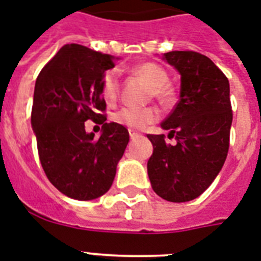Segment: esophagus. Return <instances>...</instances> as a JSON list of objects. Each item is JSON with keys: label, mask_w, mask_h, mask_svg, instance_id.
<instances>
[{"label": "esophagus", "mask_w": 261, "mask_h": 261, "mask_svg": "<svg viewBox=\"0 0 261 261\" xmlns=\"http://www.w3.org/2000/svg\"><path fill=\"white\" fill-rule=\"evenodd\" d=\"M138 135H139V133H137V131H134V130H130V137H131V138H133V139L137 138Z\"/></svg>", "instance_id": "1"}]
</instances>
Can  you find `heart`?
Segmentation results:
<instances>
[{
	"instance_id": "heart-1",
	"label": "heart",
	"mask_w": 261,
	"mask_h": 261,
	"mask_svg": "<svg viewBox=\"0 0 261 261\" xmlns=\"http://www.w3.org/2000/svg\"><path fill=\"white\" fill-rule=\"evenodd\" d=\"M134 73L143 79L151 87L150 94L161 102L172 100V90L169 88V75L163 67L153 62L139 63L134 67ZM100 94L107 104H114L119 96V73L115 69L107 70L101 79ZM160 118V112L154 107L135 108L124 107L114 115V120L122 126L135 130H142Z\"/></svg>"
}]
</instances>
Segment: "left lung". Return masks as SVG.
<instances>
[{
    "mask_svg": "<svg viewBox=\"0 0 261 261\" xmlns=\"http://www.w3.org/2000/svg\"><path fill=\"white\" fill-rule=\"evenodd\" d=\"M164 59L181 75L180 98L161 127L149 134L153 154L147 174L155 194L168 202L198 198L222 169L233 120L229 80L210 58L196 51H171Z\"/></svg>",
    "mask_w": 261,
    "mask_h": 261,
    "instance_id": "8db88e82",
    "label": "left lung"
}]
</instances>
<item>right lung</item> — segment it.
Wrapping results in <instances>:
<instances>
[{
	"instance_id": "add662e5",
	"label": "right lung",
	"mask_w": 261,
	"mask_h": 261,
	"mask_svg": "<svg viewBox=\"0 0 261 261\" xmlns=\"http://www.w3.org/2000/svg\"><path fill=\"white\" fill-rule=\"evenodd\" d=\"M114 66L112 55L66 44L36 79L31 124L39 159L51 184L71 199L106 194L130 141L126 127L106 122L100 85ZM87 120L102 124L98 140L85 131Z\"/></svg>"
}]
</instances>
